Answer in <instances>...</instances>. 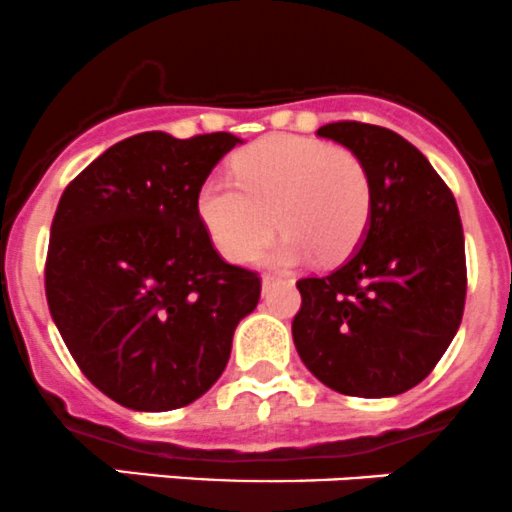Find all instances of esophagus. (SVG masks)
Segmentation results:
<instances>
[{"mask_svg":"<svg viewBox=\"0 0 512 512\" xmlns=\"http://www.w3.org/2000/svg\"><path fill=\"white\" fill-rule=\"evenodd\" d=\"M278 283V278H273V276H263L261 278V286H263V291H268V288L271 286H276Z\"/></svg>","mask_w":512,"mask_h":512,"instance_id":"obj_1","label":"esophagus"}]
</instances>
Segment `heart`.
<instances>
[{"instance_id": "obj_1", "label": "heart", "mask_w": 512, "mask_h": 512, "mask_svg": "<svg viewBox=\"0 0 512 512\" xmlns=\"http://www.w3.org/2000/svg\"><path fill=\"white\" fill-rule=\"evenodd\" d=\"M236 184L209 176L196 194V216L226 261L246 263L283 229L268 266L288 268L318 256L341 261L371 224L373 184L351 149L296 134H271L231 161Z\"/></svg>"}]
</instances>
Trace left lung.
Here are the masks:
<instances>
[{
	"label": "left lung",
	"instance_id": "obj_1",
	"mask_svg": "<svg viewBox=\"0 0 512 512\" xmlns=\"http://www.w3.org/2000/svg\"><path fill=\"white\" fill-rule=\"evenodd\" d=\"M358 154L373 211L361 246L323 278H301L293 343L308 371L338 393L391 398L423 381L455 338L465 306L458 206L430 161L383 126L318 129Z\"/></svg>",
	"mask_w": 512,
	"mask_h": 512
}]
</instances>
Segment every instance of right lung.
Returning <instances> with one entry per match:
<instances>
[{
	"label": "right lung",
	"instance_id": "obj_1",
	"mask_svg": "<svg viewBox=\"0 0 512 512\" xmlns=\"http://www.w3.org/2000/svg\"><path fill=\"white\" fill-rule=\"evenodd\" d=\"M244 144L216 131L129 136L64 189L47 303L84 376L131 411L189 406L224 373L261 281L216 254L196 216L211 169Z\"/></svg>",
	"mask_w": 512,
	"mask_h": 512
}]
</instances>
